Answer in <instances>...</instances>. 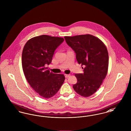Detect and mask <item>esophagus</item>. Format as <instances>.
<instances>
[{"mask_svg": "<svg viewBox=\"0 0 131 131\" xmlns=\"http://www.w3.org/2000/svg\"><path fill=\"white\" fill-rule=\"evenodd\" d=\"M70 76V74H64V77H65L66 78H69Z\"/></svg>", "mask_w": 131, "mask_h": 131, "instance_id": "1", "label": "esophagus"}]
</instances>
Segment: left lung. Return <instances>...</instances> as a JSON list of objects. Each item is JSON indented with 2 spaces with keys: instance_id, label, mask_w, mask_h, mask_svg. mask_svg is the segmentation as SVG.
<instances>
[{
  "instance_id": "obj_1",
  "label": "left lung",
  "mask_w": 131,
  "mask_h": 131,
  "mask_svg": "<svg viewBox=\"0 0 131 131\" xmlns=\"http://www.w3.org/2000/svg\"><path fill=\"white\" fill-rule=\"evenodd\" d=\"M64 38L76 53L78 63L83 67V73L75 74L78 82L73 88L81 96H91L100 86L107 75L109 63L107 49L100 39L92 35Z\"/></svg>"
}]
</instances>
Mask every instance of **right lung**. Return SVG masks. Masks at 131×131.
I'll return each instance as SVG.
<instances>
[{
	"label": "right lung",
	"instance_id": "add662e5",
	"mask_svg": "<svg viewBox=\"0 0 131 131\" xmlns=\"http://www.w3.org/2000/svg\"><path fill=\"white\" fill-rule=\"evenodd\" d=\"M61 37L41 35L27 41L22 55V68L32 88L45 98L54 96L62 85L65 78L47 70L55 50L63 42Z\"/></svg>",
	"mask_w": 131,
	"mask_h": 131
}]
</instances>
